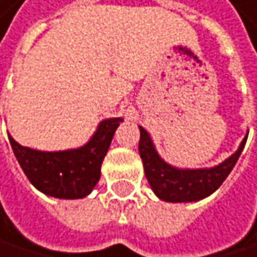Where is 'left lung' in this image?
<instances>
[{
    "instance_id": "obj_1",
    "label": "left lung",
    "mask_w": 257,
    "mask_h": 257,
    "mask_svg": "<svg viewBox=\"0 0 257 257\" xmlns=\"http://www.w3.org/2000/svg\"><path fill=\"white\" fill-rule=\"evenodd\" d=\"M246 137L242 140L239 150L225 162L208 170H177L165 163L154 150L148 133L140 126L139 153L145 166V176L153 191L166 202H193L200 200L214 193L234 168Z\"/></svg>"
}]
</instances>
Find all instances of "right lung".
<instances>
[{
    "mask_svg": "<svg viewBox=\"0 0 257 257\" xmlns=\"http://www.w3.org/2000/svg\"><path fill=\"white\" fill-rule=\"evenodd\" d=\"M121 118L103 120L92 139L78 150L43 153L18 145L11 136L14 154L31 183L41 193L58 199H80L92 191L100 168Z\"/></svg>",
    "mask_w": 257,
    "mask_h": 257,
    "instance_id": "obj_1",
    "label": "right lung"
}]
</instances>
